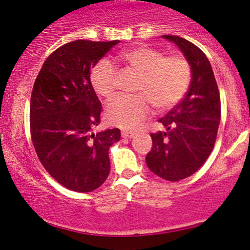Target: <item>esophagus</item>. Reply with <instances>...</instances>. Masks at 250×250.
Listing matches in <instances>:
<instances>
[{
  "mask_svg": "<svg viewBox=\"0 0 250 250\" xmlns=\"http://www.w3.org/2000/svg\"><path fill=\"white\" fill-rule=\"evenodd\" d=\"M136 132L134 131H128V130H123L122 131V137L123 138H133L136 136Z\"/></svg>",
  "mask_w": 250,
  "mask_h": 250,
  "instance_id": "34e87169",
  "label": "esophagus"
}]
</instances>
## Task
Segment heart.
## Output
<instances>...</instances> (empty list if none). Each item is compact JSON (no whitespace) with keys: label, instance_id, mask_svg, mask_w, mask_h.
Returning a JSON list of instances; mask_svg holds the SVG:
<instances>
[{"label":"heart","instance_id":"obj_1","mask_svg":"<svg viewBox=\"0 0 250 250\" xmlns=\"http://www.w3.org/2000/svg\"><path fill=\"white\" fill-rule=\"evenodd\" d=\"M120 61L140 74L137 95H118L106 106V119L112 125L124 128L137 127L152 112L169 110L183 99L191 81V66L181 54L164 55L148 46L123 50ZM91 85L103 98L116 93L118 72L107 60H100L92 68Z\"/></svg>","mask_w":250,"mask_h":250}]
</instances>
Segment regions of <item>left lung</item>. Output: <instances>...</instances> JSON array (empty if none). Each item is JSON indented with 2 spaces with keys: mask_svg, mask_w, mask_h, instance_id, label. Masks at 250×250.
Here are the masks:
<instances>
[{
  "mask_svg": "<svg viewBox=\"0 0 250 250\" xmlns=\"http://www.w3.org/2000/svg\"><path fill=\"white\" fill-rule=\"evenodd\" d=\"M175 42L191 66V83L186 98L158 120L165 132L151 133L152 148L146 155L148 169L170 182L195 173L214 148L221 119V99L208 58L192 42L163 35Z\"/></svg>",
  "mask_w": 250,
  "mask_h": 250,
  "instance_id": "1",
  "label": "left lung"
}]
</instances>
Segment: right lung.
I'll return each instance as SVG.
<instances>
[{"instance_id":"obj_1","label":"right lung","mask_w":250,"mask_h":250,"mask_svg":"<svg viewBox=\"0 0 250 250\" xmlns=\"http://www.w3.org/2000/svg\"><path fill=\"white\" fill-rule=\"evenodd\" d=\"M75 40L55 49L44 63L30 97V137L47 172L77 192L98 189L110 173L108 150L119 128L92 133L102 103L91 85V69L118 43Z\"/></svg>"}]
</instances>
